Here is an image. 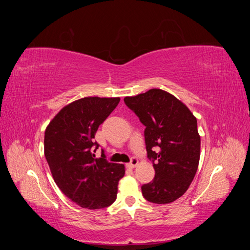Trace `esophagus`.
<instances>
[{
	"instance_id": "34e87169",
	"label": "esophagus",
	"mask_w": 250,
	"mask_h": 250,
	"mask_svg": "<svg viewBox=\"0 0 250 250\" xmlns=\"http://www.w3.org/2000/svg\"><path fill=\"white\" fill-rule=\"evenodd\" d=\"M139 164V160H138V158L137 157H131V161L129 162V163H128L126 166H127V167L128 168H130V169H133L134 167H135V166H137Z\"/></svg>"
}]
</instances>
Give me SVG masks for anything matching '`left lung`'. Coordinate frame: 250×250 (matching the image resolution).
Segmentation results:
<instances>
[{
  "label": "left lung",
  "instance_id": "obj_1",
  "mask_svg": "<svg viewBox=\"0 0 250 250\" xmlns=\"http://www.w3.org/2000/svg\"><path fill=\"white\" fill-rule=\"evenodd\" d=\"M124 102L145 126L147 156L155 176L142 186L149 202L175 201L190 187L200 158L197 120L186 105L163 89L152 88Z\"/></svg>",
  "mask_w": 250,
  "mask_h": 250
}]
</instances>
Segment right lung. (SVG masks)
<instances>
[{
    "instance_id": "right-lung-1",
    "label": "right lung",
    "mask_w": 250,
    "mask_h": 250,
    "mask_svg": "<svg viewBox=\"0 0 250 250\" xmlns=\"http://www.w3.org/2000/svg\"><path fill=\"white\" fill-rule=\"evenodd\" d=\"M120 98L85 97L66 105L44 131V156L62 192L81 208L99 209L117 199L122 164L109 163L95 134L117 107Z\"/></svg>"
}]
</instances>
